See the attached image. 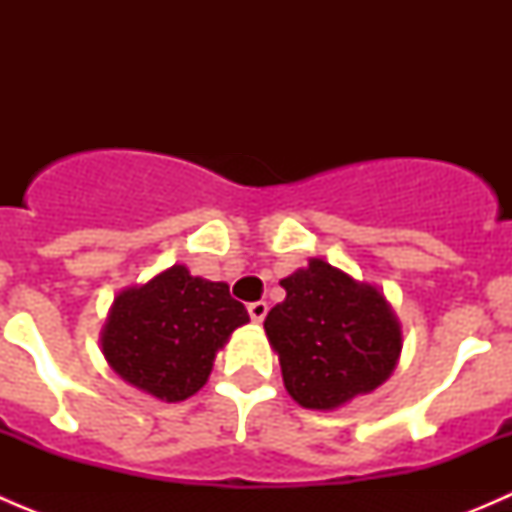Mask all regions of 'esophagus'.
Segmentation results:
<instances>
[{"instance_id":"1","label":"esophagus","mask_w":512,"mask_h":512,"mask_svg":"<svg viewBox=\"0 0 512 512\" xmlns=\"http://www.w3.org/2000/svg\"><path fill=\"white\" fill-rule=\"evenodd\" d=\"M267 309H270V307H267V302H252L250 307H247V312H250V319H252V322L260 324L262 319L267 317Z\"/></svg>"}]
</instances>
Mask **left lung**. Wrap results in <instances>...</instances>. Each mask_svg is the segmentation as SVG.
<instances>
[{
  "label": "left lung",
  "mask_w": 512,
  "mask_h": 512,
  "mask_svg": "<svg viewBox=\"0 0 512 512\" xmlns=\"http://www.w3.org/2000/svg\"><path fill=\"white\" fill-rule=\"evenodd\" d=\"M280 285L287 297L270 309L265 332L299 406L332 411L389 379L404 337L379 289L319 257Z\"/></svg>",
  "instance_id": "left-lung-1"
}]
</instances>
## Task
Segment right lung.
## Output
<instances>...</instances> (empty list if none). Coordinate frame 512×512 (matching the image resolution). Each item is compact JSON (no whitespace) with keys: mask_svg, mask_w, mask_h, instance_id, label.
Wrapping results in <instances>:
<instances>
[{"mask_svg":"<svg viewBox=\"0 0 512 512\" xmlns=\"http://www.w3.org/2000/svg\"><path fill=\"white\" fill-rule=\"evenodd\" d=\"M247 322L245 304L230 297L225 282L173 265L118 292L101 329V352L123 381L173 404L203 389L218 349Z\"/></svg>","mask_w":512,"mask_h":512,"instance_id":"right-lung-1","label":"right lung"}]
</instances>
